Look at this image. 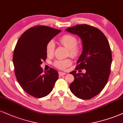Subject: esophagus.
<instances>
[{"label":"esophagus","mask_w":123,"mask_h":123,"mask_svg":"<svg viewBox=\"0 0 123 123\" xmlns=\"http://www.w3.org/2000/svg\"><path fill=\"white\" fill-rule=\"evenodd\" d=\"M66 73L65 72H59V76H64L66 75Z\"/></svg>","instance_id":"1"}]
</instances>
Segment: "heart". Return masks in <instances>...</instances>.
Segmentation results:
<instances>
[{"label":"heart","mask_w":123,"mask_h":123,"mask_svg":"<svg viewBox=\"0 0 123 123\" xmlns=\"http://www.w3.org/2000/svg\"><path fill=\"white\" fill-rule=\"evenodd\" d=\"M60 42L62 44L69 49V54L71 56L75 57L78 55L79 52V49L76 46L78 41L75 36L69 34H66L62 36L60 38ZM55 45L53 40H50L46 45V53L48 56H51L54 54ZM72 61L70 59L59 60L54 62V66L57 68L64 69L70 66Z\"/></svg>","instance_id":"b5f03b06"}]
</instances>
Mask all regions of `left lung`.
<instances>
[{"mask_svg": "<svg viewBox=\"0 0 123 123\" xmlns=\"http://www.w3.org/2000/svg\"><path fill=\"white\" fill-rule=\"evenodd\" d=\"M66 31L81 39L83 51L76 69L86 70L85 74H76V71L69 73L75 78L69 88L77 98L90 99L103 89L110 76L112 54L109 42L100 30L87 25H76Z\"/></svg>", "mask_w": 123, "mask_h": 123, "instance_id": "obj_1", "label": "left lung"}]
</instances>
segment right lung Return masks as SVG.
Instances as JSON below:
<instances>
[{
  "instance_id": "obj_1",
  "label": "right lung",
  "mask_w": 123,
  "mask_h": 123,
  "mask_svg": "<svg viewBox=\"0 0 123 123\" xmlns=\"http://www.w3.org/2000/svg\"><path fill=\"white\" fill-rule=\"evenodd\" d=\"M60 32L37 25L25 31L16 43L13 56L16 79L22 88L35 98L47 96L59 78L57 71L52 68L42 73L40 65L47 58V44Z\"/></svg>"
}]
</instances>
